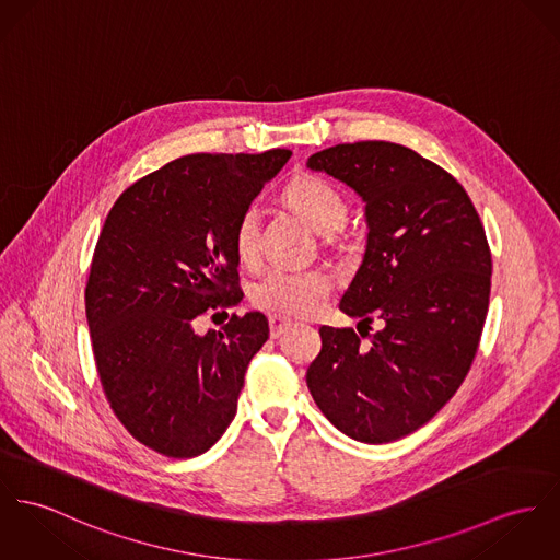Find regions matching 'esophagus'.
I'll list each match as a JSON object with an SVG mask.
<instances>
[{
    "mask_svg": "<svg viewBox=\"0 0 560 560\" xmlns=\"http://www.w3.org/2000/svg\"><path fill=\"white\" fill-rule=\"evenodd\" d=\"M268 322H270V337L272 339H279L292 326V322L288 317H281V315H270Z\"/></svg>",
    "mask_w": 560,
    "mask_h": 560,
    "instance_id": "34e87169",
    "label": "esophagus"
}]
</instances>
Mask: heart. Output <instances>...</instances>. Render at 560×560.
Instances as JSON below:
<instances>
[{
  "label": "heart",
  "instance_id": "obj_1",
  "mask_svg": "<svg viewBox=\"0 0 560 560\" xmlns=\"http://www.w3.org/2000/svg\"><path fill=\"white\" fill-rule=\"evenodd\" d=\"M290 202L308 219L319 234L343 230L347 223V202L341 191L319 176H302L288 189ZM234 247L243 261L258 256V209L249 207L236 223ZM330 290V277L322 270L275 268L266 272L252 288V301L261 308L279 315H311L319 311Z\"/></svg>",
  "mask_w": 560,
  "mask_h": 560
}]
</instances>
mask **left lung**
Segmentation results:
<instances>
[{
    "label": "left lung",
    "instance_id": "obj_1",
    "mask_svg": "<svg viewBox=\"0 0 560 560\" xmlns=\"http://www.w3.org/2000/svg\"><path fill=\"white\" fill-rule=\"evenodd\" d=\"M306 168L366 205L364 256L339 308L360 317L358 332L382 322L366 345L353 328L322 326L306 386L347 436L389 443L424 427L471 369L490 299L486 232L463 185L409 147L337 144Z\"/></svg>",
    "mask_w": 560,
    "mask_h": 560
}]
</instances>
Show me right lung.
I'll return each mask as SVG.
<instances>
[{"mask_svg":"<svg viewBox=\"0 0 560 560\" xmlns=\"http://www.w3.org/2000/svg\"><path fill=\"white\" fill-rule=\"evenodd\" d=\"M290 158H178L136 180L104 221L85 290L100 382L129 434L164 456L205 454L236 416L268 319L249 311L205 335L194 322L243 299L236 223Z\"/></svg>","mask_w":560,"mask_h":560,"instance_id":"1","label":"right lung"}]
</instances>
